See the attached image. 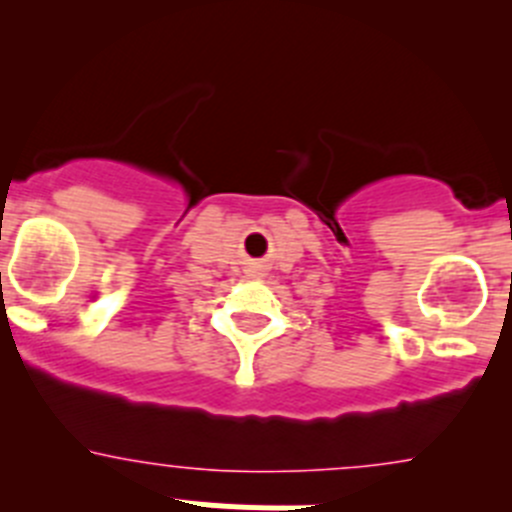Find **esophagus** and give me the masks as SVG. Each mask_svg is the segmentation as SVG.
Listing matches in <instances>:
<instances>
[{
  "instance_id": "esophagus-1",
  "label": "esophagus",
  "mask_w": 512,
  "mask_h": 512,
  "mask_svg": "<svg viewBox=\"0 0 512 512\" xmlns=\"http://www.w3.org/2000/svg\"><path fill=\"white\" fill-rule=\"evenodd\" d=\"M253 271H256V274H259V271H261V264H253Z\"/></svg>"
}]
</instances>
